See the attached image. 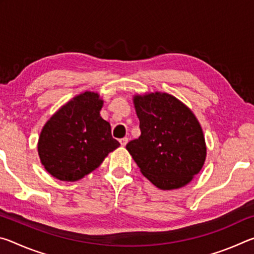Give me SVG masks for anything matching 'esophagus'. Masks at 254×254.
<instances>
[{
  "instance_id": "34e87169",
  "label": "esophagus",
  "mask_w": 254,
  "mask_h": 254,
  "mask_svg": "<svg viewBox=\"0 0 254 254\" xmlns=\"http://www.w3.org/2000/svg\"><path fill=\"white\" fill-rule=\"evenodd\" d=\"M127 141H128L127 137H122V139H120V143H121L122 147H126L127 143Z\"/></svg>"
}]
</instances>
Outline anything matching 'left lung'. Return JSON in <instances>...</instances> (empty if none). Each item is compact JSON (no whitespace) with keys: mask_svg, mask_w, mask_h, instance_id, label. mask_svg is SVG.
<instances>
[{"mask_svg":"<svg viewBox=\"0 0 254 254\" xmlns=\"http://www.w3.org/2000/svg\"><path fill=\"white\" fill-rule=\"evenodd\" d=\"M141 135L127 144L140 171L154 186L171 190L186 186L203 168L206 144L194 113L167 93L133 97Z\"/></svg>","mask_w":254,"mask_h":254,"instance_id":"8db88e82","label":"left lung"}]
</instances>
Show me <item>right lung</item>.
Instances as JSON below:
<instances>
[{"mask_svg":"<svg viewBox=\"0 0 254 254\" xmlns=\"http://www.w3.org/2000/svg\"><path fill=\"white\" fill-rule=\"evenodd\" d=\"M97 93L85 92L63 105L42 127L38 153L45 169L63 182H76L100 167L119 148L100 111Z\"/></svg>","mask_w":254,"mask_h":254,"instance_id":"1","label":"right lung"}]
</instances>
